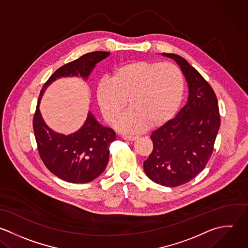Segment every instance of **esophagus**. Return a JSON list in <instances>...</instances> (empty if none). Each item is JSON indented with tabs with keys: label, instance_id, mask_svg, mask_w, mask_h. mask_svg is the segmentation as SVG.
Returning <instances> with one entry per match:
<instances>
[{
	"label": "esophagus",
	"instance_id": "esophagus-1",
	"mask_svg": "<svg viewBox=\"0 0 248 248\" xmlns=\"http://www.w3.org/2000/svg\"><path fill=\"white\" fill-rule=\"evenodd\" d=\"M138 138H139L138 136H124V139L126 141H135Z\"/></svg>",
	"mask_w": 248,
	"mask_h": 248
}]
</instances>
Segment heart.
<instances>
[{
  "label": "heart",
  "instance_id": "1",
  "mask_svg": "<svg viewBox=\"0 0 248 248\" xmlns=\"http://www.w3.org/2000/svg\"><path fill=\"white\" fill-rule=\"evenodd\" d=\"M182 70L173 63L135 61L116 67L96 89L100 110L113 123L127 104L130 107L115 124L124 133H135L149 125L159 127L178 113L185 95Z\"/></svg>",
  "mask_w": 248,
  "mask_h": 248
}]
</instances>
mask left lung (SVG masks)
<instances>
[{
	"mask_svg": "<svg viewBox=\"0 0 248 248\" xmlns=\"http://www.w3.org/2000/svg\"><path fill=\"white\" fill-rule=\"evenodd\" d=\"M180 65L188 84V99L177 116L155 130L154 150L144 161L155 184L176 187L194 179L212 156L220 126L217 95L204 77L183 57L162 53Z\"/></svg>",
	"mask_w": 248,
	"mask_h": 248,
	"instance_id": "1",
	"label": "left lung"
}]
</instances>
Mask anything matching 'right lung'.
<instances>
[{
	"instance_id": "right-lung-1",
	"label": "right lung",
	"mask_w": 248,
	"mask_h": 248,
	"mask_svg": "<svg viewBox=\"0 0 248 248\" xmlns=\"http://www.w3.org/2000/svg\"><path fill=\"white\" fill-rule=\"evenodd\" d=\"M110 52L95 51L85 54L58 68L43 85L33 115L32 127L41 160L47 169L62 181L86 184L96 179L106 168L109 147L116 139L112 128L101 125L89 112L83 126L70 135L57 133L44 123L39 103L46 88L56 79L80 75L85 80L95 64Z\"/></svg>"
}]
</instances>
